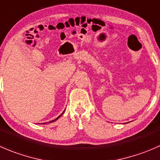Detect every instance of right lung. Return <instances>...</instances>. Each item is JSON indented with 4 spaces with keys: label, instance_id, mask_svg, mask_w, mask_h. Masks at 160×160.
<instances>
[{
    "label": "right lung",
    "instance_id": "1",
    "mask_svg": "<svg viewBox=\"0 0 160 160\" xmlns=\"http://www.w3.org/2000/svg\"><path fill=\"white\" fill-rule=\"evenodd\" d=\"M64 111H63V112H62V114H60V115H59V117H57V118H56V119H54V120H52V121H50V122H49V123H51V122H55V121H56V120H57V119H59V118H60V117H61V115H62V114H63V113H64ZM43 124H46V123H43Z\"/></svg>",
    "mask_w": 160,
    "mask_h": 160
}]
</instances>
